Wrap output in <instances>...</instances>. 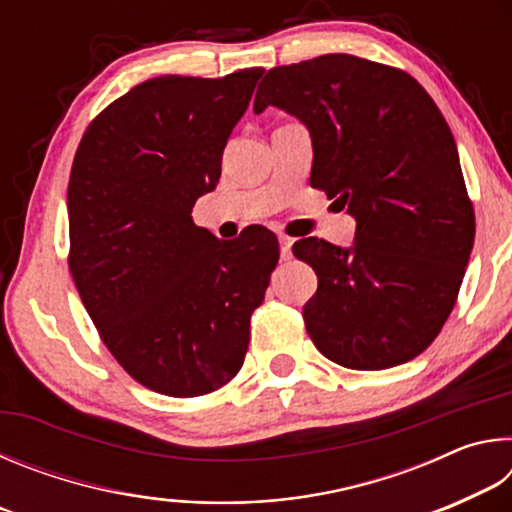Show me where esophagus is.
Wrapping results in <instances>:
<instances>
[{
    "instance_id": "34e87169",
    "label": "esophagus",
    "mask_w": 512,
    "mask_h": 512,
    "mask_svg": "<svg viewBox=\"0 0 512 512\" xmlns=\"http://www.w3.org/2000/svg\"><path fill=\"white\" fill-rule=\"evenodd\" d=\"M291 246H293V239L287 237V235H280V255H282L284 262L291 259Z\"/></svg>"
}]
</instances>
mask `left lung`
I'll return each mask as SVG.
<instances>
[{
  "instance_id": "obj_1",
  "label": "left lung",
  "mask_w": 512,
  "mask_h": 512,
  "mask_svg": "<svg viewBox=\"0 0 512 512\" xmlns=\"http://www.w3.org/2000/svg\"><path fill=\"white\" fill-rule=\"evenodd\" d=\"M262 83L255 112L277 106L309 128L311 187L357 221L350 248L293 244L318 275L302 309L311 341L352 370L415 359L452 314L474 246L443 112L402 69L350 54L273 67Z\"/></svg>"
}]
</instances>
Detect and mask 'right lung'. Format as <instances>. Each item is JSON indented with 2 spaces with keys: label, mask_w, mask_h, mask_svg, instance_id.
I'll use <instances>...</instances> for the list:
<instances>
[{
  "label": "right lung",
  "mask_w": 512,
  "mask_h": 512,
  "mask_svg": "<svg viewBox=\"0 0 512 512\" xmlns=\"http://www.w3.org/2000/svg\"><path fill=\"white\" fill-rule=\"evenodd\" d=\"M262 72L144 81L76 149L69 271L112 357L155 393L196 397L237 375L280 259L264 225L221 241L192 219Z\"/></svg>",
  "instance_id": "obj_1"
}]
</instances>
